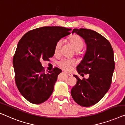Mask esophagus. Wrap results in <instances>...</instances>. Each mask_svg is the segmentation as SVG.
<instances>
[{"mask_svg": "<svg viewBox=\"0 0 125 125\" xmlns=\"http://www.w3.org/2000/svg\"><path fill=\"white\" fill-rule=\"evenodd\" d=\"M65 73L67 74V76H70V77H71V76H72V74L71 73H68V72H65Z\"/></svg>", "mask_w": 125, "mask_h": 125, "instance_id": "34e87169", "label": "esophagus"}]
</instances>
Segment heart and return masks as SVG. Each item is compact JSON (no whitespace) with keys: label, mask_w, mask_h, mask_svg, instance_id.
Masks as SVG:
<instances>
[{"label":"heart","mask_w":125,"mask_h":125,"mask_svg":"<svg viewBox=\"0 0 125 125\" xmlns=\"http://www.w3.org/2000/svg\"><path fill=\"white\" fill-rule=\"evenodd\" d=\"M70 43L73 46L74 49L76 52H80L84 46V43L82 39L77 35H73L69 38ZM62 40H59L56 42L54 48L55 53H58L60 51L61 46L62 45ZM57 64L59 67L63 70L70 71L72 67L76 64V62L73 59H70L67 58H62L57 62Z\"/></svg>","instance_id":"1"}]
</instances>
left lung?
I'll list each match as a JSON object with an SVG mask.
<instances>
[{"label": "left lung", "instance_id": "1", "mask_svg": "<svg viewBox=\"0 0 125 125\" xmlns=\"http://www.w3.org/2000/svg\"><path fill=\"white\" fill-rule=\"evenodd\" d=\"M74 32L83 38L87 44L86 52L77 70L81 75L89 74V77L80 80L73 75L77 83L71 93L78 104L90 107L99 102L110 88L115 67L113 50L109 41L96 31L74 29Z\"/></svg>", "mask_w": 125, "mask_h": 125}]
</instances>
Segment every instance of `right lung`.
Masks as SVG:
<instances>
[{
	"label": "right lung",
	"mask_w": 125,
	"mask_h": 125,
	"mask_svg": "<svg viewBox=\"0 0 125 125\" xmlns=\"http://www.w3.org/2000/svg\"><path fill=\"white\" fill-rule=\"evenodd\" d=\"M71 29L44 26L26 33L18 42L13 58L14 79L22 95L30 103L41 104L52 94L58 75L57 67L45 72L41 61L54 54L56 42L71 33Z\"/></svg>",
	"instance_id": "add662e5"
}]
</instances>
